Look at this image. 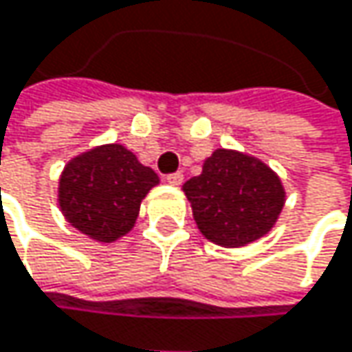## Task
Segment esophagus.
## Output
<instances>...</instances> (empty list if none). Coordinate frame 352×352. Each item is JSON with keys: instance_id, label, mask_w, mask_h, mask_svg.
<instances>
[{"instance_id": "obj_1", "label": "esophagus", "mask_w": 352, "mask_h": 352, "mask_svg": "<svg viewBox=\"0 0 352 352\" xmlns=\"http://www.w3.org/2000/svg\"><path fill=\"white\" fill-rule=\"evenodd\" d=\"M165 179H167V183H169V185H181V183H183V173H181V171H177V173H171V175H167L165 177Z\"/></svg>"}]
</instances>
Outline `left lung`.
<instances>
[{
    "label": "left lung",
    "instance_id": "8db88e82",
    "mask_svg": "<svg viewBox=\"0 0 352 352\" xmlns=\"http://www.w3.org/2000/svg\"><path fill=\"white\" fill-rule=\"evenodd\" d=\"M199 232L226 248H239L265 236L277 222L285 189L263 161L218 148L204 161L201 175L185 181Z\"/></svg>",
    "mask_w": 352,
    "mask_h": 352
}]
</instances>
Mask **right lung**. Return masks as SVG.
<instances>
[{
    "label": "right lung",
    "instance_id": "obj_1",
    "mask_svg": "<svg viewBox=\"0 0 352 352\" xmlns=\"http://www.w3.org/2000/svg\"><path fill=\"white\" fill-rule=\"evenodd\" d=\"M159 183L122 144H102L71 159L58 179V206L67 222L98 243L128 234L140 201Z\"/></svg>",
    "mask_w": 352,
    "mask_h": 352
}]
</instances>
